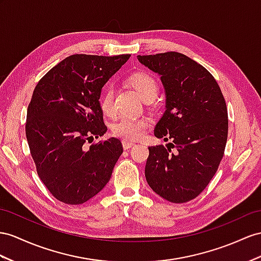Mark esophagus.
I'll use <instances>...</instances> for the list:
<instances>
[{
  "mask_svg": "<svg viewBox=\"0 0 261 261\" xmlns=\"http://www.w3.org/2000/svg\"><path fill=\"white\" fill-rule=\"evenodd\" d=\"M122 145H123V149H124V150H128V149L132 148V146H135L136 143L130 142V141H125V140H123V141H122Z\"/></svg>",
  "mask_w": 261,
  "mask_h": 261,
  "instance_id": "esophagus-1",
  "label": "esophagus"
}]
</instances>
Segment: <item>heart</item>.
Instances as JSON below:
<instances>
[{
    "instance_id": "heart-1",
    "label": "heart",
    "mask_w": 261,
    "mask_h": 261,
    "mask_svg": "<svg viewBox=\"0 0 261 261\" xmlns=\"http://www.w3.org/2000/svg\"><path fill=\"white\" fill-rule=\"evenodd\" d=\"M128 83L144 101L154 99L159 91L156 79L148 72L138 71L128 78ZM99 107L107 117L115 116V90L112 86H107L99 97ZM151 125V120L146 117H123L112 125V133L125 141H133L141 138Z\"/></svg>"
}]
</instances>
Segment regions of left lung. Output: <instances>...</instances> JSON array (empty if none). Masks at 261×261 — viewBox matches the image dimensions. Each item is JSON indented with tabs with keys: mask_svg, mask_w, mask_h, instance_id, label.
Segmentation results:
<instances>
[{
	"mask_svg": "<svg viewBox=\"0 0 261 261\" xmlns=\"http://www.w3.org/2000/svg\"><path fill=\"white\" fill-rule=\"evenodd\" d=\"M161 76L165 112L154 136L172 143L149 146L145 178L158 195L186 203L202 193L222 161L228 135L224 96L205 67L177 51L138 56Z\"/></svg>",
	"mask_w": 261,
	"mask_h": 261,
	"instance_id": "obj_1",
	"label": "left lung"
}]
</instances>
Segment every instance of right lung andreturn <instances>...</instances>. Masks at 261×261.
Returning <instances> with one entry per match:
<instances>
[{"label":"right lung","instance_id":"right-lung-1","mask_svg":"<svg viewBox=\"0 0 261 261\" xmlns=\"http://www.w3.org/2000/svg\"><path fill=\"white\" fill-rule=\"evenodd\" d=\"M129 54H76L65 58L36 85L28 108L26 139L39 178L51 195L69 205L90 199L109 182L122 154L117 138L91 144L107 126L99 97Z\"/></svg>","mask_w":261,"mask_h":261}]
</instances>
